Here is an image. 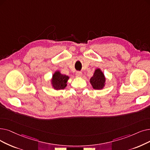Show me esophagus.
<instances>
[{
  "mask_svg": "<svg viewBox=\"0 0 150 150\" xmlns=\"http://www.w3.org/2000/svg\"><path fill=\"white\" fill-rule=\"evenodd\" d=\"M82 75H83V74L81 71H76V76L77 77H81Z\"/></svg>",
  "mask_w": 150,
  "mask_h": 150,
  "instance_id": "34e87169",
  "label": "esophagus"
}]
</instances>
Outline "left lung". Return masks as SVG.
<instances>
[{"instance_id":"left-lung-1","label":"left lung","mask_w":150,"mask_h":150,"mask_svg":"<svg viewBox=\"0 0 150 150\" xmlns=\"http://www.w3.org/2000/svg\"><path fill=\"white\" fill-rule=\"evenodd\" d=\"M105 77L100 69H97L93 76L91 78L90 83L95 89H102L105 86Z\"/></svg>"}]
</instances>
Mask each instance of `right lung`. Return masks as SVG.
<instances>
[{
	"label": "right lung",
	"instance_id": "add662e5",
	"mask_svg": "<svg viewBox=\"0 0 150 150\" xmlns=\"http://www.w3.org/2000/svg\"><path fill=\"white\" fill-rule=\"evenodd\" d=\"M69 77L60 73L59 71H56L51 79V84L54 89H63L67 86V83Z\"/></svg>",
	"mask_w": 150,
	"mask_h": 150
}]
</instances>
